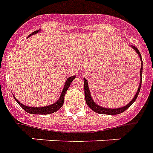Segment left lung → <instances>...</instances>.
Returning <instances> with one entry per match:
<instances>
[{
	"mask_svg": "<svg viewBox=\"0 0 153 153\" xmlns=\"http://www.w3.org/2000/svg\"><path fill=\"white\" fill-rule=\"evenodd\" d=\"M131 47L134 48V50L136 51V53L138 54V56L140 57L141 59V69H140V83H139V86H138V89H137V93L136 95L134 96V97L133 98V100H131L130 102L128 103L127 105L123 106L122 108H117V109H108V108H105V107H101V106L98 105L91 98V93H90V90H89V86H88V82H87V80H85L84 78V91H85V102L87 104V105L91 108V109L95 111L96 113L98 114H110V115H114V114H119L123 113V111H125L127 109H128L132 104L137 99V96L139 94V91H140L141 89V85H142V73H143V60H142V56H141L140 53L139 51L137 49V48L135 46H131Z\"/></svg>",
	"mask_w": 153,
	"mask_h": 153,
	"instance_id": "left-lung-1",
	"label": "left lung"
}]
</instances>
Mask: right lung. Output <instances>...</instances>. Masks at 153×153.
<instances>
[{
  "label": "right lung",
  "instance_id": "obj_1",
  "mask_svg": "<svg viewBox=\"0 0 153 153\" xmlns=\"http://www.w3.org/2000/svg\"><path fill=\"white\" fill-rule=\"evenodd\" d=\"M39 30H36L34 31L32 33H30L29 37L33 35V34H35L39 32ZM76 76H72L71 77L68 78V80L66 81L65 82L64 87H63V90L62 91L61 96H60V98L58 99L57 102H55L53 105H47V106H43V107H30V106H26L25 105H23L22 103H20L17 99H16V97L14 96V98L16 100L17 103L19 104L20 107H22L23 109H25V111H26L27 113L30 114H52L54 113L57 111L58 109L61 108L62 105H63V102H64V96L66 92L68 91V89L69 88V86L71 85V82L73 81V79H75Z\"/></svg>",
  "mask_w": 153,
  "mask_h": 153
}]
</instances>
